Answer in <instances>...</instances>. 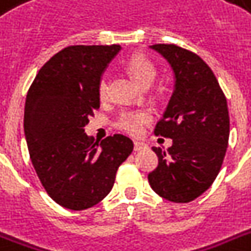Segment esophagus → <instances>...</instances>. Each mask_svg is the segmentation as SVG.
I'll return each mask as SVG.
<instances>
[{
    "label": "esophagus",
    "mask_w": 251,
    "mask_h": 251,
    "mask_svg": "<svg viewBox=\"0 0 251 251\" xmlns=\"http://www.w3.org/2000/svg\"><path fill=\"white\" fill-rule=\"evenodd\" d=\"M147 149V145L146 143H143V142H138L135 141L134 142V151H142V150H146Z\"/></svg>",
    "instance_id": "34e87169"
}]
</instances>
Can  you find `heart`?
<instances>
[{
    "instance_id": "1",
    "label": "heart",
    "mask_w": 251,
    "mask_h": 251,
    "mask_svg": "<svg viewBox=\"0 0 251 251\" xmlns=\"http://www.w3.org/2000/svg\"><path fill=\"white\" fill-rule=\"evenodd\" d=\"M126 69L135 78L138 83L143 87H149L157 75L156 66L150 58L143 54H134L126 62ZM99 98L104 100L108 96V75L102 74L98 82ZM152 120V113L149 109H126L118 116L116 126L118 129L131 135H139L143 131L145 125Z\"/></svg>"
}]
</instances>
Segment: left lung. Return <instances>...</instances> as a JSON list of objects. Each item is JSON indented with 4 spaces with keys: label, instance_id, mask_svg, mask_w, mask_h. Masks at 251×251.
Wrapping results in <instances>:
<instances>
[{
    "label": "left lung",
    "instance_id": "1",
    "mask_svg": "<svg viewBox=\"0 0 251 251\" xmlns=\"http://www.w3.org/2000/svg\"><path fill=\"white\" fill-rule=\"evenodd\" d=\"M173 69L175 91L155 134L171 138L167 151L152 147L159 157L149 175L152 190L176 203L202 195L216 178L229 139L226 95L210 66L195 53L175 44H155Z\"/></svg>",
    "mask_w": 251,
    "mask_h": 251
}]
</instances>
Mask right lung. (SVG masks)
Wrapping results in <instances>:
<instances>
[{
	"label": "right lung",
	"mask_w": 251,
	"mask_h": 251,
	"mask_svg": "<svg viewBox=\"0 0 251 251\" xmlns=\"http://www.w3.org/2000/svg\"><path fill=\"white\" fill-rule=\"evenodd\" d=\"M120 45H72L45 62L25 98V134L36 175L60 206L80 211L113 187L134 149L122 134L100 143L84 133L100 108L98 82Z\"/></svg>",
	"instance_id": "1"
}]
</instances>
